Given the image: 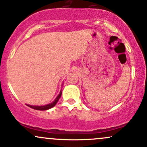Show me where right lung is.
Segmentation results:
<instances>
[{"label": "right lung", "mask_w": 147, "mask_h": 147, "mask_svg": "<svg viewBox=\"0 0 147 147\" xmlns=\"http://www.w3.org/2000/svg\"><path fill=\"white\" fill-rule=\"evenodd\" d=\"M61 94H62V92H61V90L59 94L57 95V97H56V98H55V100H54L52 103H50V104H46V105H44V106H33V105H29V104H27V106H28L29 107L32 108V109H35V110H38V111L48 110V109H51V108L54 107V106L56 105L57 102H58L59 99V98L61 97Z\"/></svg>", "instance_id": "obj_1"}]
</instances>
